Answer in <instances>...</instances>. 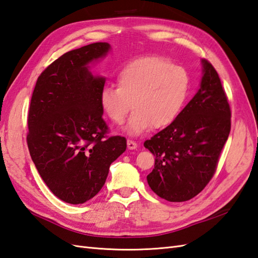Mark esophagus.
Listing matches in <instances>:
<instances>
[{"mask_svg": "<svg viewBox=\"0 0 258 258\" xmlns=\"http://www.w3.org/2000/svg\"><path fill=\"white\" fill-rule=\"evenodd\" d=\"M127 147H128L129 150H135V149L138 148V144H137V142H135L133 140H128L127 141Z\"/></svg>", "mask_w": 258, "mask_h": 258, "instance_id": "obj_1", "label": "esophagus"}]
</instances>
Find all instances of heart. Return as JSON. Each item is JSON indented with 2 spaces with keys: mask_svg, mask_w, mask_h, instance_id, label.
<instances>
[{
  "mask_svg": "<svg viewBox=\"0 0 258 258\" xmlns=\"http://www.w3.org/2000/svg\"><path fill=\"white\" fill-rule=\"evenodd\" d=\"M190 84V75L184 67L161 56H144L121 68L117 75L118 87L105 86L99 104L116 124H122L134 108L125 131L140 136L152 127L164 129L176 120L189 95Z\"/></svg>",
  "mask_w": 258,
  "mask_h": 258,
  "instance_id": "heart-1",
  "label": "heart"
}]
</instances>
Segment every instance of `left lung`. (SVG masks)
Returning <instances> with one entry per match:
<instances>
[{"label": "left lung", "mask_w": 258, "mask_h": 258, "mask_svg": "<svg viewBox=\"0 0 258 258\" xmlns=\"http://www.w3.org/2000/svg\"><path fill=\"white\" fill-rule=\"evenodd\" d=\"M198 92L171 125L144 142L155 156L148 184L171 203L187 202L202 191L216 172L231 130V110L219 75L203 59Z\"/></svg>", "instance_id": "left-lung-1"}]
</instances>
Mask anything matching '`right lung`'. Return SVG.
<instances>
[{"label":"right lung","instance_id":"right-lung-1","mask_svg":"<svg viewBox=\"0 0 258 258\" xmlns=\"http://www.w3.org/2000/svg\"><path fill=\"white\" fill-rule=\"evenodd\" d=\"M95 42L62 54L36 82L28 112L31 160L54 196L84 204L102 189L109 166L127 148L123 137L106 138L99 94L105 78L91 64L110 51Z\"/></svg>","mask_w":258,"mask_h":258}]
</instances>
